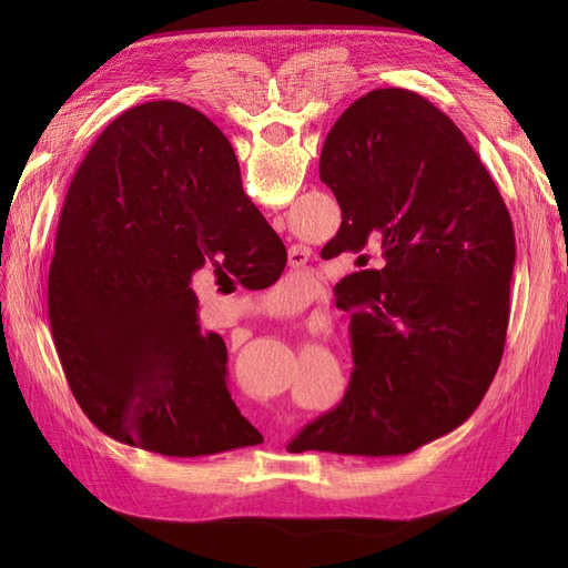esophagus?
I'll use <instances>...</instances> for the list:
<instances>
[{"label": "esophagus", "instance_id": "1", "mask_svg": "<svg viewBox=\"0 0 568 568\" xmlns=\"http://www.w3.org/2000/svg\"><path fill=\"white\" fill-rule=\"evenodd\" d=\"M307 258H310V248L303 244H295L291 246V251H287V263H291L293 268H303Z\"/></svg>", "mask_w": 568, "mask_h": 568}]
</instances>
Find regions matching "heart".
I'll use <instances>...</instances> for the list:
<instances>
[{"instance_id":"1","label":"heart","mask_w":568,"mask_h":568,"mask_svg":"<svg viewBox=\"0 0 568 568\" xmlns=\"http://www.w3.org/2000/svg\"><path fill=\"white\" fill-rule=\"evenodd\" d=\"M273 300L277 310H293L305 300V285L300 281H281L273 287Z\"/></svg>"}]
</instances>
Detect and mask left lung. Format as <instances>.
<instances>
[{
    "label": "left lung",
    "instance_id": "left-lung-1",
    "mask_svg": "<svg viewBox=\"0 0 568 568\" xmlns=\"http://www.w3.org/2000/svg\"><path fill=\"white\" fill-rule=\"evenodd\" d=\"M320 178L342 207L332 251L364 263L378 246L381 268L342 281L352 381L291 446L403 456L464 425L496 376L510 317V214L462 129L403 88L373 90L336 119Z\"/></svg>",
    "mask_w": 568,
    "mask_h": 568
}]
</instances>
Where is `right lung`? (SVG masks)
I'll return each instance as SVG.
<instances>
[{
	"label": "right lung",
	"mask_w": 568,
	"mask_h": 568,
	"mask_svg": "<svg viewBox=\"0 0 568 568\" xmlns=\"http://www.w3.org/2000/svg\"><path fill=\"white\" fill-rule=\"evenodd\" d=\"M285 261L207 116L173 100L116 116L68 187L48 273L51 334L82 413L106 437L163 456L261 444L190 283L212 263L263 291Z\"/></svg>",
	"instance_id": "add662e5"
}]
</instances>
